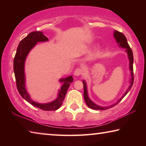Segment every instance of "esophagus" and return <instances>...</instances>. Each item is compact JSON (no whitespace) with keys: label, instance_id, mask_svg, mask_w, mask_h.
Returning a JSON list of instances; mask_svg holds the SVG:
<instances>
[{"label":"esophagus","instance_id":"34e87169","mask_svg":"<svg viewBox=\"0 0 146 146\" xmlns=\"http://www.w3.org/2000/svg\"><path fill=\"white\" fill-rule=\"evenodd\" d=\"M84 72H83V70H81L80 68H77L76 70L75 71V72H74V75L75 76H78L81 75H83Z\"/></svg>","mask_w":146,"mask_h":146}]
</instances>
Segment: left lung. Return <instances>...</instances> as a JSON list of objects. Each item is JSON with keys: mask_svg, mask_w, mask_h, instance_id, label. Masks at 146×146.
I'll use <instances>...</instances> for the list:
<instances>
[{"mask_svg": "<svg viewBox=\"0 0 146 146\" xmlns=\"http://www.w3.org/2000/svg\"><path fill=\"white\" fill-rule=\"evenodd\" d=\"M113 36L115 38L116 42L118 44V47H120L121 48L125 49V53H127L128 59H129V70L130 71V78H129V85L128 86L127 89L125 91L124 94L119 99H118L117 102L111 105L110 106H100L97 105V104L93 102L91 100L90 97L88 96V90H87V86H86V82L84 80H82V83L84 84V100L86 103V104L89 108L93 110H106L108 109H110L111 108L113 107L115 105H117L118 102H120L121 100L127 95V93L129 92L131 88H132V86L133 84V81H134V75H133V55L131 49L129 46V44L127 43V38L125 37L123 33H120V32L118 31L117 30L114 31L113 33Z\"/></svg>", "mask_w": 146, "mask_h": 146, "instance_id": "8db88e82", "label": "left lung"}]
</instances>
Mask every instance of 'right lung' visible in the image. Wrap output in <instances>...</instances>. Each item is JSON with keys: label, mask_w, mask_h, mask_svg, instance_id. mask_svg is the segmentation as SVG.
<instances>
[{"label": "right lung", "mask_w": 146, "mask_h": 146, "mask_svg": "<svg viewBox=\"0 0 146 146\" xmlns=\"http://www.w3.org/2000/svg\"><path fill=\"white\" fill-rule=\"evenodd\" d=\"M48 37L44 35L42 31H33L23 39L18 46L17 52L13 60V70L15 76L17 90L21 97L27 102L36 108L44 111H55L60 107L63 102L66 93L70 87V84L73 82L72 76L59 79L62 84L59 89L57 97L55 100L48 103L41 104L33 100L30 97L26 88V76L24 72L26 59L28 54L37 42H43L48 41Z\"/></svg>", "instance_id": "right-lung-1"}]
</instances>
